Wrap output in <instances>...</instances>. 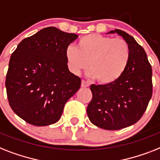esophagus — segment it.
Segmentation results:
<instances>
[{
	"instance_id": "1",
	"label": "esophagus",
	"mask_w": 160,
	"mask_h": 160,
	"mask_svg": "<svg viewBox=\"0 0 160 160\" xmlns=\"http://www.w3.org/2000/svg\"><path fill=\"white\" fill-rule=\"evenodd\" d=\"M81 87H89V84L85 81V80H82V81H81Z\"/></svg>"
}]
</instances>
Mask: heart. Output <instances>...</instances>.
Here are the masks:
<instances>
[{
    "mask_svg": "<svg viewBox=\"0 0 160 160\" xmlns=\"http://www.w3.org/2000/svg\"><path fill=\"white\" fill-rule=\"evenodd\" d=\"M67 67L72 73H80L89 67V76L98 83L108 84L118 80L125 72L130 58L129 44L122 38H113L100 33L80 38L77 48L66 49Z\"/></svg>",
    "mask_w": 160,
    "mask_h": 160,
    "instance_id": "1",
    "label": "heart"
}]
</instances>
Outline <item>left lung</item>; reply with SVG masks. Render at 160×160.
<instances>
[{
  "label": "left lung",
  "instance_id": "left-lung-1",
  "mask_svg": "<svg viewBox=\"0 0 160 160\" xmlns=\"http://www.w3.org/2000/svg\"><path fill=\"white\" fill-rule=\"evenodd\" d=\"M118 33L129 44V63L118 80L108 84H91L93 98L87 115L93 125L114 131L130 127L143 116L153 93L152 68L147 55L134 38L120 29Z\"/></svg>",
  "mask_w": 160,
  "mask_h": 160
}]
</instances>
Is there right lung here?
Listing matches in <instances>:
<instances>
[{
    "mask_svg": "<svg viewBox=\"0 0 160 160\" xmlns=\"http://www.w3.org/2000/svg\"><path fill=\"white\" fill-rule=\"evenodd\" d=\"M78 35L48 27L19 42L6 78L9 104L20 118L42 127L57 122L81 80L69 71L66 49Z\"/></svg>",
    "mask_w": 160,
    "mask_h": 160,
    "instance_id": "1",
    "label": "right lung"
}]
</instances>
